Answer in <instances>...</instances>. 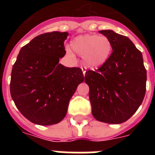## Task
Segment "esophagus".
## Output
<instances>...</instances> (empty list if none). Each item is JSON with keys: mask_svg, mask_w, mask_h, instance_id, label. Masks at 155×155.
<instances>
[{"mask_svg": "<svg viewBox=\"0 0 155 155\" xmlns=\"http://www.w3.org/2000/svg\"><path fill=\"white\" fill-rule=\"evenodd\" d=\"M81 69H82L83 71V74H84V75H85V73H86V68H84V67H81Z\"/></svg>", "mask_w": 155, "mask_h": 155, "instance_id": "esophagus-1", "label": "esophagus"}]
</instances>
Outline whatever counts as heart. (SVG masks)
I'll return each mask as SVG.
<instances>
[{
  "mask_svg": "<svg viewBox=\"0 0 155 155\" xmlns=\"http://www.w3.org/2000/svg\"><path fill=\"white\" fill-rule=\"evenodd\" d=\"M71 47L84 58L85 64L92 68H97L107 63L113 52V43L106 36L84 35L75 37L71 42ZM67 53L71 51L67 49Z\"/></svg>",
  "mask_w": 155,
  "mask_h": 155,
  "instance_id": "1",
  "label": "heart"
}]
</instances>
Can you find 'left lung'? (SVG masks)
Wrapping results in <instances>:
<instances>
[{
    "mask_svg": "<svg viewBox=\"0 0 155 155\" xmlns=\"http://www.w3.org/2000/svg\"><path fill=\"white\" fill-rule=\"evenodd\" d=\"M113 43L107 63L96 71H86L92 113L97 120L120 124L139 108L146 94L147 70L142 52L129 38L113 30L99 31Z\"/></svg>",
    "mask_w": 155,
    "mask_h": 155,
    "instance_id": "left-lung-1",
    "label": "left lung"
}]
</instances>
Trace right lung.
I'll return each instance as SVG.
<instances>
[{"label": "right lung", "mask_w": 155, "mask_h": 155, "mask_svg": "<svg viewBox=\"0 0 155 155\" xmlns=\"http://www.w3.org/2000/svg\"><path fill=\"white\" fill-rule=\"evenodd\" d=\"M68 32L40 35L21 47L13 64L10 94L26 119L40 125L60 122L84 77L80 68L58 63L65 55Z\"/></svg>", "instance_id": "add662e5"}]
</instances>
